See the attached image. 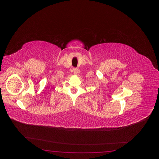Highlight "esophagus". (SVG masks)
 <instances>
[{
  "label": "esophagus",
  "instance_id": "34e87169",
  "mask_svg": "<svg viewBox=\"0 0 159 159\" xmlns=\"http://www.w3.org/2000/svg\"><path fill=\"white\" fill-rule=\"evenodd\" d=\"M73 73H74V74H75V75H77L78 74V72H79V71L77 68H73Z\"/></svg>",
  "mask_w": 159,
  "mask_h": 159
}]
</instances>
